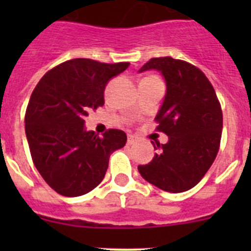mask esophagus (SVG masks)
Listing matches in <instances>:
<instances>
[{
    "label": "esophagus",
    "mask_w": 251,
    "mask_h": 251,
    "mask_svg": "<svg viewBox=\"0 0 251 251\" xmlns=\"http://www.w3.org/2000/svg\"><path fill=\"white\" fill-rule=\"evenodd\" d=\"M136 142H137L136 137L132 136V134H129V136H128V139H127V143H128V145H134Z\"/></svg>",
    "instance_id": "obj_1"
}]
</instances>
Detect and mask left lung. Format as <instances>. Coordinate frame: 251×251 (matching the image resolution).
<instances>
[{
	"instance_id": "obj_1",
	"label": "left lung",
	"mask_w": 251,
	"mask_h": 251,
	"mask_svg": "<svg viewBox=\"0 0 251 251\" xmlns=\"http://www.w3.org/2000/svg\"><path fill=\"white\" fill-rule=\"evenodd\" d=\"M150 69L159 70L166 79L167 92L154 121L156 130L167 134L168 142H156L159 152L138 171L163 191H187L202 179L220 148V101L206 75L187 61L153 57L139 72Z\"/></svg>"
}]
</instances>
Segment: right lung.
I'll list each match as a JSON object with an SVG mask.
<instances>
[{"mask_svg":"<svg viewBox=\"0 0 251 251\" xmlns=\"http://www.w3.org/2000/svg\"><path fill=\"white\" fill-rule=\"evenodd\" d=\"M129 63L73 59L44 75L26 108L25 130L35 167L57 194H88L103 181L109 157L124 147L126 133L108 129L103 137L86 132L84 117L104 105L106 83Z\"/></svg>","mask_w":251,"mask_h":251,"instance_id":"add662e5","label":"right lung"}]
</instances>
